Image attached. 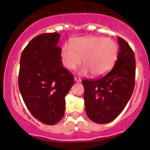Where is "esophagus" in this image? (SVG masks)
Masks as SVG:
<instances>
[{
  "instance_id": "1",
  "label": "esophagus",
  "mask_w": 150,
  "mask_h": 150,
  "mask_svg": "<svg viewBox=\"0 0 150 150\" xmlns=\"http://www.w3.org/2000/svg\"><path fill=\"white\" fill-rule=\"evenodd\" d=\"M74 80L76 82H77V83H79V82H81V79L79 77H77V76H75L74 77Z\"/></svg>"
}]
</instances>
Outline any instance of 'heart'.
<instances>
[{"instance_id":"1","label":"heart","mask_w":150,"mask_h":150,"mask_svg":"<svg viewBox=\"0 0 150 150\" xmlns=\"http://www.w3.org/2000/svg\"><path fill=\"white\" fill-rule=\"evenodd\" d=\"M118 46L110 38L88 36L74 38L71 46L65 44L61 52L64 66L68 70H74L82 63L85 67L80 74L89 71L95 76H102L112 68L116 60Z\"/></svg>"}]
</instances>
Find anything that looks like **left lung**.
Instances as JSON below:
<instances>
[{"mask_svg":"<svg viewBox=\"0 0 150 150\" xmlns=\"http://www.w3.org/2000/svg\"><path fill=\"white\" fill-rule=\"evenodd\" d=\"M118 43L120 51L112 70L100 79L82 81L86 114L98 124L114 120L128 104L134 88V54L122 38H118Z\"/></svg>","mask_w":150,"mask_h":150,"instance_id":"obj_1","label":"left lung"}]
</instances>
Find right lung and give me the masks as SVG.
<instances>
[{"label": "right lung", "instance_id": "obj_1", "mask_svg": "<svg viewBox=\"0 0 150 150\" xmlns=\"http://www.w3.org/2000/svg\"><path fill=\"white\" fill-rule=\"evenodd\" d=\"M59 38L54 32L33 38L22 51L18 74V88L27 108L37 120L50 125L63 117L65 96L74 82L62 65Z\"/></svg>", "mask_w": 150, "mask_h": 150}]
</instances>
